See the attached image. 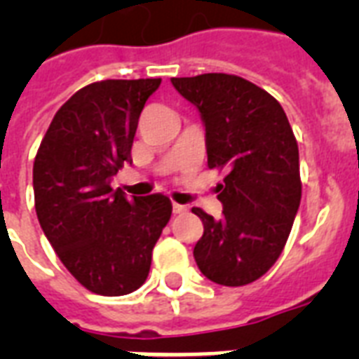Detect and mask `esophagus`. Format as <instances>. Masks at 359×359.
Here are the masks:
<instances>
[{"mask_svg": "<svg viewBox=\"0 0 359 359\" xmlns=\"http://www.w3.org/2000/svg\"><path fill=\"white\" fill-rule=\"evenodd\" d=\"M173 212L175 214H186L188 212V207H186V205H179V203H173Z\"/></svg>", "mask_w": 359, "mask_h": 359, "instance_id": "esophagus-1", "label": "esophagus"}]
</instances>
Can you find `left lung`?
Segmentation results:
<instances>
[{
	"mask_svg": "<svg viewBox=\"0 0 359 359\" xmlns=\"http://www.w3.org/2000/svg\"><path fill=\"white\" fill-rule=\"evenodd\" d=\"M171 83L201 111L208 168L225 171L222 218L191 208L203 222L197 266L218 285L253 283L279 259L300 207V158L289 119L270 93L240 76L210 72Z\"/></svg>",
	"mask_w": 359,
	"mask_h": 359,
	"instance_id": "obj_1",
	"label": "left lung"
}]
</instances>
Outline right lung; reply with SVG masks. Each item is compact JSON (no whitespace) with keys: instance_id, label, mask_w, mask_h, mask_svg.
<instances>
[{"instance_id":"add662e5","label":"right lung","mask_w":359,"mask_h":359,"mask_svg":"<svg viewBox=\"0 0 359 359\" xmlns=\"http://www.w3.org/2000/svg\"><path fill=\"white\" fill-rule=\"evenodd\" d=\"M160 78L102 80L53 115L33 163L39 224L87 290L130 294L145 283L152 248L171 218L163 194L126 199L109 186L130 162L137 119Z\"/></svg>"}]
</instances>
